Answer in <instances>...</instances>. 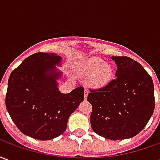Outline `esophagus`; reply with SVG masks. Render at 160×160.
Listing matches in <instances>:
<instances>
[{"label": "esophagus", "instance_id": "obj_1", "mask_svg": "<svg viewBox=\"0 0 160 160\" xmlns=\"http://www.w3.org/2000/svg\"><path fill=\"white\" fill-rule=\"evenodd\" d=\"M88 93H89V91L87 90V89H85V91H84V98H85V99H87V98Z\"/></svg>", "mask_w": 160, "mask_h": 160}]
</instances>
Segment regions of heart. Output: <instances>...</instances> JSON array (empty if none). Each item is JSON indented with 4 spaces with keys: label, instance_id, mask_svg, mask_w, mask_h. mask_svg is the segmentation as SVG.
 Returning <instances> with one entry per match:
<instances>
[{
    "label": "heart",
    "instance_id": "heart-1",
    "mask_svg": "<svg viewBox=\"0 0 160 160\" xmlns=\"http://www.w3.org/2000/svg\"><path fill=\"white\" fill-rule=\"evenodd\" d=\"M79 73L84 79H90L89 83L92 88L99 89L110 83L113 71L109 64L104 63V60L94 57L87 61Z\"/></svg>",
    "mask_w": 160,
    "mask_h": 160
}]
</instances>
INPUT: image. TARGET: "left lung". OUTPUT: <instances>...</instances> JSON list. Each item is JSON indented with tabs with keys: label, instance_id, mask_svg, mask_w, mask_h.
I'll return each instance as SVG.
<instances>
[{
	"label": "left lung",
	"instance_id": "obj_1",
	"mask_svg": "<svg viewBox=\"0 0 160 160\" xmlns=\"http://www.w3.org/2000/svg\"><path fill=\"white\" fill-rule=\"evenodd\" d=\"M117 64L116 79L106 87L91 90L87 101L92 106V130L109 140L135 136L154 111V87L151 76L136 61L111 56Z\"/></svg>",
	"mask_w": 160,
	"mask_h": 160
}]
</instances>
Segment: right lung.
Returning a JSON list of instances; mask_svg holds the SVG:
<instances>
[{
    "mask_svg": "<svg viewBox=\"0 0 160 160\" xmlns=\"http://www.w3.org/2000/svg\"><path fill=\"white\" fill-rule=\"evenodd\" d=\"M62 57L35 53L23 61L8 79L6 107L17 128L27 136L47 141L66 130L68 120L84 100V88L60 92Z\"/></svg>",
    "mask_w": 160,
    "mask_h": 160,
    "instance_id": "add662e5",
    "label": "right lung"
}]
</instances>
